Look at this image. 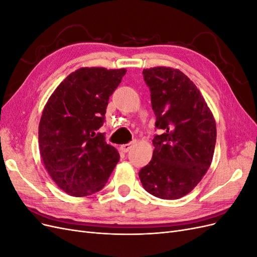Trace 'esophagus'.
I'll return each instance as SVG.
<instances>
[{
  "label": "esophagus",
  "instance_id": "esophagus-1",
  "mask_svg": "<svg viewBox=\"0 0 257 257\" xmlns=\"http://www.w3.org/2000/svg\"><path fill=\"white\" fill-rule=\"evenodd\" d=\"M135 145V142H132V143H128V144H124V145H121L120 149L123 151V152H127L131 150V148L133 147Z\"/></svg>",
  "mask_w": 257,
  "mask_h": 257
}]
</instances>
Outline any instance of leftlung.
<instances>
[{
    "instance_id": "left-lung-1",
    "label": "left lung",
    "mask_w": 257,
    "mask_h": 257,
    "mask_svg": "<svg viewBox=\"0 0 257 257\" xmlns=\"http://www.w3.org/2000/svg\"><path fill=\"white\" fill-rule=\"evenodd\" d=\"M151 93L155 127L153 157L139 172L144 189L162 199H178L199 183L211 165L216 141L213 114L188 76L177 68L143 71Z\"/></svg>"
}]
</instances>
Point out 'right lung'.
Wrapping results in <instances>:
<instances>
[{
  "instance_id": "obj_1",
  "label": "right lung",
  "mask_w": 257,
  "mask_h": 257,
  "mask_svg": "<svg viewBox=\"0 0 257 257\" xmlns=\"http://www.w3.org/2000/svg\"><path fill=\"white\" fill-rule=\"evenodd\" d=\"M125 73V68L81 67L58 85L44 108L38 126L41 158L68 195L82 197L102 190L119 162V152L97 130Z\"/></svg>"
}]
</instances>
